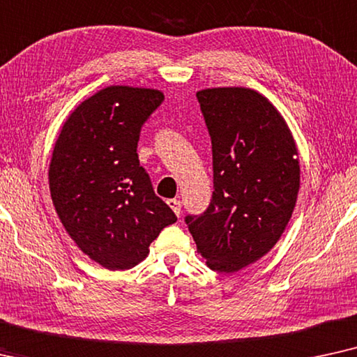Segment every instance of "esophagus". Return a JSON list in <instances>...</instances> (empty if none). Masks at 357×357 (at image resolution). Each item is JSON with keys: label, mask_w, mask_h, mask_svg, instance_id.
<instances>
[{"label": "esophagus", "mask_w": 357, "mask_h": 357, "mask_svg": "<svg viewBox=\"0 0 357 357\" xmlns=\"http://www.w3.org/2000/svg\"><path fill=\"white\" fill-rule=\"evenodd\" d=\"M168 206L173 208V212L176 213V215H181V207H183V204H181V201H179V199H169L168 201Z\"/></svg>", "instance_id": "esophagus-1"}]
</instances>
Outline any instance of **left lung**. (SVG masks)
<instances>
[{"label":"left lung","mask_w":357,"mask_h":357,"mask_svg":"<svg viewBox=\"0 0 357 357\" xmlns=\"http://www.w3.org/2000/svg\"><path fill=\"white\" fill-rule=\"evenodd\" d=\"M196 96L212 142L213 192L206 212L184 220L208 268L236 273L271 251L291 220L301 188L297 146L278 109L253 89Z\"/></svg>","instance_id":"left-lung-1"}]
</instances>
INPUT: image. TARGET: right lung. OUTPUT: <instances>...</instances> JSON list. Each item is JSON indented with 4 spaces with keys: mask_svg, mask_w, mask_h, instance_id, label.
Masks as SVG:
<instances>
[{
    "mask_svg": "<svg viewBox=\"0 0 357 357\" xmlns=\"http://www.w3.org/2000/svg\"><path fill=\"white\" fill-rule=\"evenodd\" d=\"M158 89L107 86L70 114L55 142L50 196L65 230L102 268L130 269L174 212L140 166V130L163 102Z\"/></svg>",
    "mask_w": 357,
    "mask_h": 357,
    "instance_id": "obj_1",
    "label": "right lung"
}]
</instances>
